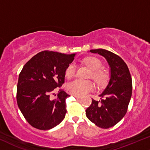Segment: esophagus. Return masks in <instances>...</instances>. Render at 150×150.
I'll return each instance as SVG.
<instances>
[{
  "instance_id": "1",
  "label": "esophagus",
  "mask_w": 150,
  "mask_h": 150,
  "mask_svg": "<svg viewBox=\"0 0 150 150\" xmlns=\"http://www.w3.org/2000/svg\"><path fill=\"white\" fill-rule=\"evenodd\" d=\"M72 96H74V97H75L76 98H80L81 96H78V95H74V94H72Z\"/></svg>"
}]
</instances>
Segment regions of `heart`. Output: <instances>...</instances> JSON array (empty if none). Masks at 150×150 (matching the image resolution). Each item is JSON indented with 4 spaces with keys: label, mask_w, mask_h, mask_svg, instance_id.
<instances>
[{
    "label": "heart",
    "mask_w": 150,
    "mask_h": 150,
    "mask_svg": "<svg viewBox=\"0 0 150 150\" xmlns=\"http://www.w3.org/2000/svg\"><path fill=\"white\" fill-rule=\"evenodd\" d=\"M84 64L91 70V77L100 86H103L107 84L109 79L107 72L100 69L102 66V62L99 59L95 57H88L84 59ZM76 72V66L75 64L71 63L66 68L65 71L66 77L68 79L73 77ZM69 91L72 94L82 96L91 91L94 88V84L88 79H76L70 82L67 86Z\"/></svg>",
    "instance_id": "heart-1"
}]
</instances>
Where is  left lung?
I'll list each match as a JSON object with an SVG mask.
<instances>
[{"mask_svg": "<svg viewBox=\"0 0 150 150\" xmlns=\"http://www.w3.org/2000/svg\"><path fill=\"white\" fill-rule=\"evenodd\" d=\"M91 52L103 56L110 67V79L100 100L92 99L86 110V117L96 125L103 129L114 126L127 111L132 93V80L129 71L122 58L105 49L91 50Z\"/></svg>", "mask_w": 150, "mask_h": 150, "instance_id": "left-lung-1", "label": "left lung"}]
</instances>
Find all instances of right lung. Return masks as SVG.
Masks as SVG:
<instances>
[{"label": "right lung", "mask_w": 150, "mask_h": 150, "mask_svg": "<svg viewBox=\"0 0 150 150\" xmlns=\"http://www.w3.org/2000/svg\"><path fill=\"white\" fill-rule=\"evenodd\" d=\"M75 56L45 50L24 65L18 76L16 100L22 114L33 127L50 129L65 117L66 99L70 96L62 89L55 100H50V94L64 83L66 69Z\"/></svg>", "instance_id": "right-lung-1"}]
</instances>
